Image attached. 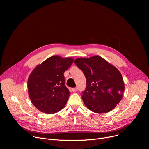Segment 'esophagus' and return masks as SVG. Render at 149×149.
Segmentation results:
<instances>
[{
  "mask_svg": "<svg viewBox=\"0 0 149 149\" xmlns=\"http://www.w3.org/2000/svg\"><path fill=\"white\" fill-rule=\"evenodd\" d=\"M71 90H72V91H73V92H76V91H77L78 89L76 88H72Z\"/></svg>",
  "mask_w": 149,
  "mask_h": 149,
  "instance_id": "34e87169",
  "label": "esophagus"
}]
</instances>
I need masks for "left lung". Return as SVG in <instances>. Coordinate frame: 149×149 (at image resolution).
I'll return each mask as SVG.
<instances>
[{
  "label": "left lung",
  "mask_w": 149,
  "mask_h": 149,
  "mask_svg": "<svg viewBox=\"0 0 149 149\" xmlns=\"http://www.w3.org/2000/svg\"><path fill=\"white\" fill-rule=\"evenodd\" d=\"M86 79L82 100L89 110L106 113L115 108L123 98L124 83L120 71L100 56L74 60Z\"/></svg>",
  "instance_id": "obj_1"
}]
</instances>
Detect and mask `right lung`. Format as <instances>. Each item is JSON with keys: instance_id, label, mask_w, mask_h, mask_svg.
<instances>
[{"instance_id": "add662e5", "label": "right lung", "mask_w": 149, "mask_h": 149, "mask_svg": "<svg viewBox=\"0 0 149 149\" xmlns=\"http://www.w3.org/2000/svg\"><path fill=\"white\" fill-rule=\"evenodd\" d=\"M73 61L72 58L52 56L31 72L27 82L29 96L40 111L55 114L65 106L70 92L65 85L64 73Z\"/></svg>"}]
</instances>
